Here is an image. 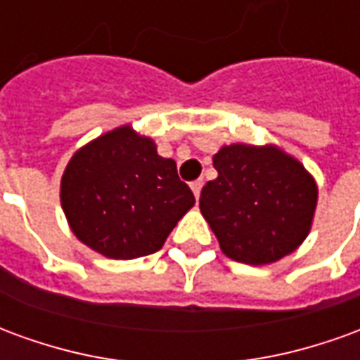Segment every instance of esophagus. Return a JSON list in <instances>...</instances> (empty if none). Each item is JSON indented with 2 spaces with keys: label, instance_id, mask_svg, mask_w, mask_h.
Instances as JSON below:
<instances>
[{
  "label": "esophagus",
  "instance_id": "esophagus-1",
  "mask_svg": "<svg viewBox=\"0 0 360 360\" xmlns=\"http://www.w3.org/2000/svg\"><path fill=\"white\" fill-rule=\"evenodd\" d=\"M202 185H204L202 179H196V181H193V183H191V188H193V193H195L196 200L200 198V191H202Z\"/></svg>",
  "mask_w": 360,
  "mask_h": 360
}]
</instances>
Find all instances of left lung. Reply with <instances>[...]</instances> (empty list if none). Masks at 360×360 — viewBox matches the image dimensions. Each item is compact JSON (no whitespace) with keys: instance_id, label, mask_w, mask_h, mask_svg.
Wrapping results in <instances>:
<instances>
[{"instance_id":"obj_1","label":"left lung","mask_w":360,"mask_h":360,"mask_svg":"<svg viewBox=\"0 0 360 360\" xmlns=\"http://www.w3.org/2000/svg\"><path fill=\"white\" fill-rule=\"evenodd\" d=\"M218 177L200 193V212L227 257L270 264L309 235L316 183L295 158L276 146H224L214 156Z\"/></svg>"}]
</instances>
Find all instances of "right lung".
Wrapping results in <instances>:
<instances>
[{"instance_id":"right-lung-1","label":"right lung","mask_w":360,"mask_h":360,"mask_svg":"<svg viewBox=\"0 0 360 360\" xmlns=\"http://www.w3.org/2000/svg\"><path fill=\"white\" fill-rule=\"evenodd\" d=\"M195 195L150 139L119 127L81 148L61 179V206L73 233L115 260L162 249Z\"/></svg>"}]
</instances>
